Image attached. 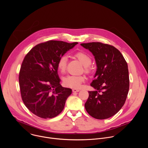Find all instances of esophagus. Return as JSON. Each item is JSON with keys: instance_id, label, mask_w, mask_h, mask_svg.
I'll return each mask as SVG.
<instances>
[{"instance_id": "obj_1", "label": "esophagus", "mask_w": 148, "mask_h": 148, "mask_svg": "<svg viewBox=\"0 0 148 148\" xmlns=\"http://www.w3.org/2000/svg\"><path fill=\"white\" fill-rule=\"evenodd\" d=\"M79 90H78V89H76V88H73V92H79Z\"/></svg>"}]
</instances>
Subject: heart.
Instances as JSON below:
<instances>
[{
	"label": "heart",
	"mask_w": 148,
	"mask_h": 148,
	"mask_svg": "<svg viewBox=\"0 0 148 148\" xmlns=\"http://www.w3.org/2000/svg\"><path fill=\"white\" fill-rule=\"evenodd\" d=\"M75 57L79 60L82 64L85 66L86 71H89V66L91 63V57L87 54L83 52H78L75 54ZM67 57L62 56L59 59L57 63L58 70L62 73H64L67 69ZM85 80V77L81 75H68L63 78V83L68 87L73 88H79L81 86V84Z\"/></svg>",
	"instance_id": "heart-1"
}]
</instances>
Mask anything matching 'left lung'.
I'll return each mask as SVG.
<instances>
[{"instance_id":"8db88e82","label":"left lung","mask_w":148,"mask_h":148,"mask_svg":"<svg viewBox=\"0 0 148 148\" xmlns=\"http://www.w3.org/2000/svg\"><path fill=\"white\" fill-rule=\"evenodd\" d=\"M94 56L97 71L85 103L87 112L94 118L104 119L116 114L127 97L130 79L127 62L112 46L99 42L82 43Z\"/></svg>"}]
</instances>
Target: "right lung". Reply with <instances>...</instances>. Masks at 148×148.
Here are the masks:
<instances>
[{
	"label": "right lung",
	"mask_w": 148,
	"mask_h": 148,
	"mask_svg": "<svg viewBox=\"0 0 148 148\" xmlns=\"http://www.w3.org/2000/svg\"><path fill=\"white\" fill-rule=\"evenodd\" d=\"M77 44L50 40L36 45L25 56L18 77L21 95L26 107L36 116L52 118L64 109L72 90L60 85L57 63Z\"/></svg>",
	"instance_id": "1"
}]
</instances>
